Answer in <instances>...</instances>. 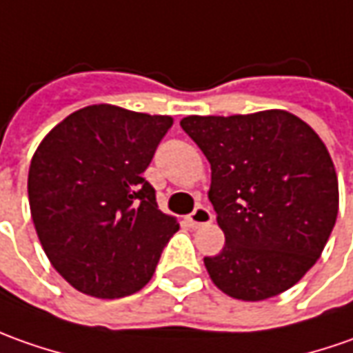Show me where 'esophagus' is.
<instances>
[{"instance_id": "1", "label": "esophagus", "mask_w": 353, "mask_h": 353, "mask_svg": "<svg viewBox=\"0 0 353 353\" xmlns=\"http://www.w3.org/2000/svg\"><path fill=\"white\" fill-rule=\"evenodd\" d=\"M212 221H214V214H212L208 208H204V205H198L192 214L188 215V223H190L192 227L210 225Z\"/></svg>"}]
</instances>
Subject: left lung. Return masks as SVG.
<instances>
[{
    "mask_svg": "<svg viewBox=\"0 0 353 353\" xmlns=\"http://www.w3.org/2000/svg\"><path fill=\"white\" fill-rule=\"evenodd\" d=\"M212 165L208 198L225 247L205 256L215 285L241 301L290 290L321 259L338 215V179L313 128L285 110L186 116Z\"/></svg>",
    "mask_w": 353,
    "mask_h": 353,
    "instance_id": "1",
    "label": "left lung"
}]
</instances>
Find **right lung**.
<instances>
[{"label":"right lung","instance_id":"1","mask_svg":"<svg viewBox=\"0 0 353 353\" xmlns=\"http://www.w3.org/2000/svg\"><path fill=\"white\" fill-rule=\"evenodd\" d=\"M171 126V116L91 105L52 128L34 151V229L52 266L77 292L118 299L151 280L179 223L161 212L141 174Z\"/></svg>","mask_w":353,"mask_h":353}]
</instances>
